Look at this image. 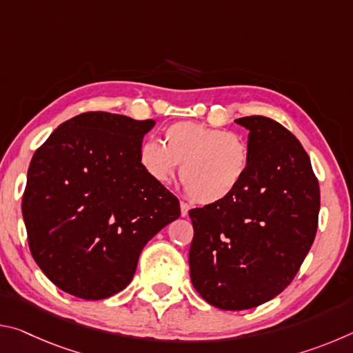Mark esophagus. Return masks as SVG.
I'll list each match as a JSON object with an SVG mask.
<instances>
[{"mask_svg": "<svg viewBox=\"0 0 353 353\" xmlns=\"http://www.w3.org/2000/svg\"><path fill=\"white\" fill-rule=\"evenodd\" d=\"M190 212V205L187 204V202H181V214L185 218Z\"/></svg>", "mask_w": 353, "mask_h": 353, "instance_id": "obj_1", "label": "esophagus"}]
</instances>
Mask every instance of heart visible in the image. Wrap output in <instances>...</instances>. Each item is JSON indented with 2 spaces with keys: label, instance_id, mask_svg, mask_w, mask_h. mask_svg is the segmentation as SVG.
<instances>
[{
  "label": "heart",
  "instance_id": "b5f03b06",
  "mask_svg": "<svg viewBox=\"0 0 353 353\" xmlns=\"http://www.w3.org/2000/svg\"><path fill=\"white\" fill-rule=\"evenodd\" d=\"M139 159L146 174L160 185H168L182 163L183 187L199 204L230 198L250 165L249 146L240 135L194 121L171 124L163 143L143 141Z\"/></svg>",
  "mask_w": 353,
  "mask_h": 353
}]
</instances>
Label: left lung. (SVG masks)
Returning <instances> with one entry per match:
<instances>
[{
	"label": "left lung",
	"mask_w": 353,
	"mask_h": 353,
	"mask_svg": "<svg viewBox=\"0 0 353 353\" xmlns=\"http://www.w3.org/2000/svg\"><path fill=\"white\" fill-rule=\"evenodd\" d=\"M249 130L250 165L234 194L188 214L190 277L210 305L238 312L280 294L318 230L319 183L308 154L271 118L235 119Z\"/></svg>",
	"instance_id": "8db88e82"
}]
</instances>
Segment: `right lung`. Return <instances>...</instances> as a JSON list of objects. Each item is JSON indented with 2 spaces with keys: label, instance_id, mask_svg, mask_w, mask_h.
<instances>
[{
  "label": "right lung",
  "instance_id": "obj_1",
  "mask_svg": "<svg viewBox=\"0 0 353 353\" xmlns=\"http://www.w3.org/2000/svg\"><path fill=\"white\" fill-rule=\"evenodd\" d=\"M154 126L81 113L34 154L21 204L29 249L71 296L98 301L126 288L146 243L181 216L179 199L140 165L143 137Z\"/></svg>",
  "mask_w": 353,
  "mask_h": 353
}]
</instances>
